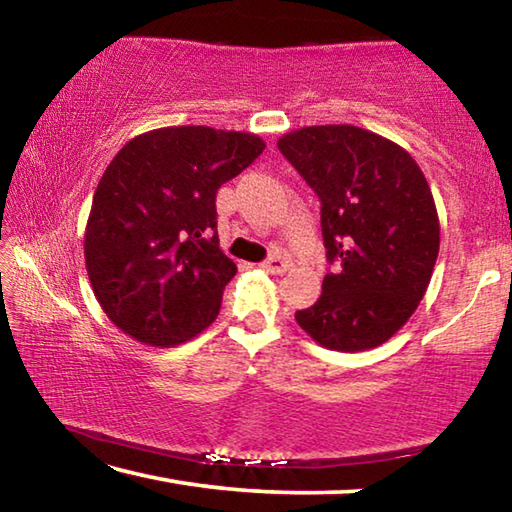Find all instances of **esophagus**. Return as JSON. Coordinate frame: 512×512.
I'll list each match as a JSON object with an SVG mask.
<instances>
[{
	"label": "esophagus",
	"mask_w": 512,
	"mask_h": 512,
	"mask_svg": "<svg viewBox=\"0 0 512 512\" xmlns=\"http://www.w3.org/2000/svg\"><path fill=\"white\" fill-rule=\"evenodd\" d=\"M287 259H284L282 255H271L266 259V262H262V268L266 273H275V275H280V273H284L287 271Z\"/></svg>",
	"instance_id": "esophagus-1"
}]
</instances>
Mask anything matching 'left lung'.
<instances>
[{
    "instance_id": "8db88e82",
    "label": "left lung",
    "mask_w": 512,
    "mask_h": 512,
    "mask_svg": "<svg viewBox=\"0 0 512 512\" xmlns=\"http://www.w3.org/2000/svg\"><path fill=\"white\" fill-rule=\"evenodd\" d=\"M320 198V228L334 273L298 325L327 350L386 343L418 309L440 248L436 203L418 162L350 124L307 126L277 140Z\"/></svg>"
}]
</instances>
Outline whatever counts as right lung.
Segmentation results:
<instances>
[{"instance_id": "obj_1", "label": "right lung", "mask_w": 512, "mask_h": 512, "mask_svg": "<svg viewBox=\"0 0 512 512\" xmlns=\"http://www.w3.org/2000/svg\"><path fill=\"white\" fill-rule=\"evenodd\" d=\"M266 149L262 137L169 126L121 146L85 225V268L121 332L173 348L214 323L237 266L219 248L216 192Z\"/></svg>"}]
</instances>
